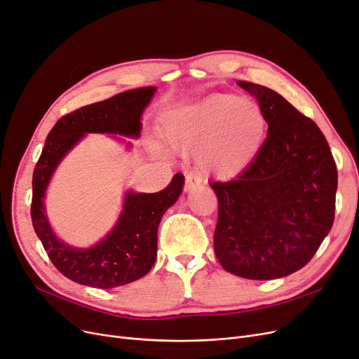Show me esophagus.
Masks as SVG:
<instances>
[{
    "mask_svg": "<svg viewBox=\"0 0 359 359\" xmlns=\"http://www.w3.org/2000/svg\"><path fill=\"white\" fill-rule=\"evenodd\" d=\"M199 184H201V182H199V179L195 175H192V173L186 175V179H184V191L186 192L195 189L196 186H199Z\"/></svg>",
    "mask_w": 359,
    "mask_h": 359,
    "instance_id": "34e87169",
    "label": "esophagus"
}]
</instances>
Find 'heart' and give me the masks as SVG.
Wrapping results in <instances>:
<instances>
[{"instance_id":"b5f03b06","label":"heart","mask_w":359,"mask_h":359,"mask_svg":"<svg viewBox=\"0 0 359 359\" xmlns=\"http://www.w3.org/2000/svg\"><path fill=\"white\" fill-rule=\"evenodd\" d=\"M267 133V120L258 101L231 93H214L171 113L163 123L167 147L196 154L202 173L233 177L252 164Z\"/></svg>"}]
</instances>
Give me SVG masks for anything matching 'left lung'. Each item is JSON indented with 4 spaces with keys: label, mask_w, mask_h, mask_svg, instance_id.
<instances>
[{
    "label": "left lung",
    "mask_w": 359,
    "mask_h": 359,
    "mask_svg": "<svg viewBox=\"0 0 359 359\" xmlns=\"http://www.w3.org/2000/svg\"><path fill=\"white\" fill-rule=\"evenodd\" d=\"M238 85L257 98L269 132L236 179L211 183L218 199L214 251L231 274L273 280L306 266L330 231L337 168L313 120L270 88Z\"/></svg>",
    "instance_id": "1"
}]
</instances>
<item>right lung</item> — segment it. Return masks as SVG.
<instances>
[{
	"label": "right lung",
	"instance_id": "1",
	"mask_svg": "<svg viewBox=\"0 0 359 359\" xmlns=\"http://www.w3.org/2000/svg\"><path fill=\"white\" fill-rule=\"evenodd\" d=\"M155 92L137 88L89 104L61 117L46 136L32 177L30 215L35 233L55 269L73 282L111 289L144 277L157 259V231L163 214L177 201L184 177L176 173L165 189L155 194L129 192L117 224L104 241L89 249H76L60 242L43 208V195L61 158L85 133L137 136L141 116Z\"/></svg>",
	"mask_w": 359,
	"mask_h": 359
}]
</instances>
